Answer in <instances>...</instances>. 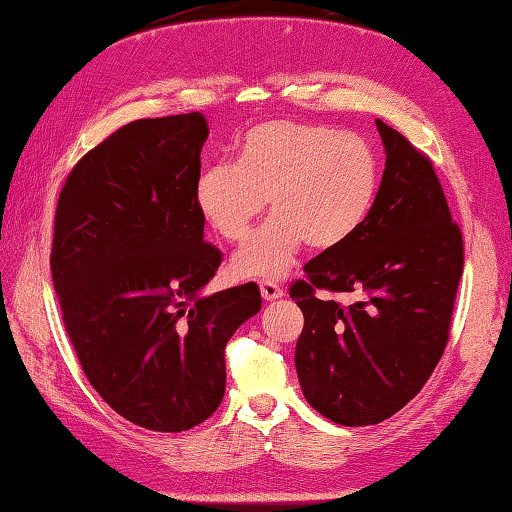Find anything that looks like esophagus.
<instances>
[{
    "mask_svg": "<svg viewBox=\"0 0 512 512\" xmlns=\"http://www.w3.org/2000/svg\"><path fill=\"white\" fill-rule=\"evenodd\" d=\"M261 294L265 301H279L283 297V288L281 285H276L274 281H263L261 283Z\"/></svg>",
    "mask_w": 512,
    "mask_h": 512,
    "instance_id": "34e87169",
    "label": "esophagus"
}]
</instances>
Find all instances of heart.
<instances>
[{"mask_svg":"<svg viewBox=\"0 0 512 512\" xmlns=\"http://www.w3.org/2000/svg\"><path fill=\"white\" fill-rule=\"evenodd\" d=\"M378 182V157L357 134L270 121L245 132L236 161L202 170L193 195L204 222L229 242L247 236L270 200L272 218L236 251L233 272L279 279L306 242L319 251L344 245L369 218Z\"/></svg>","mask_w":512,"mask_h":512,"instance_id":"heart-1","label":"heart"}]
</instances>
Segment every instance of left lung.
<instances>
[{
    "mask_svg": "<svg viewBox=\"0 0 512 512\" xmlns=\"http://www.w3.org/2000/svg\"><path fill=\"white\" fill-rule=\"evenodd\" d=\"M387 152L369 218L344 245L303 267L290 297L303 312L294 351L310 407L337 425L391 418L425 387L450 337L463 238L432 161L375 121ZM315 289L357 291L351 307Z\"/></svg>",
    "mask_w": 512,
    "mask_h": 512,
    "instance_id": "left-lung-1",
    "label": "left lung"
}]
</instances>
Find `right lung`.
<instances>
[{
	"mask_svg": "<svg viewBox=\"0 0 512 512\" xmlns=\"http://www.w3.org/2000/svg\"><path fill=\"white\" fill-rule=\"evenodd\" d=\"M200 112L139 119L78 161L53 224L51 276L87 380L116 414L186 432L220 407L224 346L261 310L245 283L202 294L222 263L195 206Z\"/></svg>",
	"mask_w": 512,
	"mask_h": 512,
	"instance_id": "obj_1",
	"label": "right lung"
}]
</instances>
